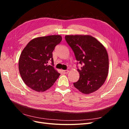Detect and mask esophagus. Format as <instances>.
Here are the masks:
<instances>
[{"instance_id": "obj_1", "label": "esophagus", "mask_w": 129, "mask_h": 129, "mask_svg": "<svg viewBox=\"0 0 129 129\" xmlns=\"http://www.w3.org/2000/svg\"><path fill=\"white\" fill-rule=\"evenodd\" d=\"M69 71L68 70H64V71H62V73H63V74H68L69 73Z\"/></svg>"}]
</instances>
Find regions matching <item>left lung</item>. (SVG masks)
<instances>
[{"mask_svg":"<svg viewBox=\"0 0 129 129\" xmlns=\"http://www.w3.org/2000/svg\"><path fill=\"white\" fill-rule=\"evenodd\" d=\"M66 40L73 49L76 59L83 64L77 69L79 80L74 86L84 94L97 90L104 84L109 71L106 49L96 38L89 35H67Z\"/></svg>","mask_w":129,"mask_h":129,"instance_id":"obj_1","label":"left lung"}]
</instances>
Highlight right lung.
<instances>
[{
	"mask_svg": "<svg viewBox=\"0 0 129 129\" xmlns=\"http://www.w3.org/2000/svg\"><path fill=\"white\" fill-rule=\"evenodd\" d=\"M62 41L60 35L38 37L31 40L22 50L19 60V70L22 80L30 89L43 92L55 83L60 74L48 65L55 47Z\"/></svg>",
	"mask_w": 129,
	"mask_h": 129,
	"instance_id": "1",
	"label": "right lung"
}]
</instances>
